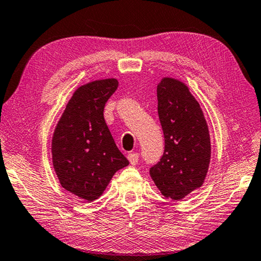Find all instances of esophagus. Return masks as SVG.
Returning <instances> with one entry per match:
<instances>
[{
	"instance_id": "34e87169",
	"label": "esophagus",
	"mask_w": 261,
	"mask_h": 261,
	"mask_svg": "<svg viewBox=\"0 0 261 261\" xmlns=\"http://www.w3.org/2000/svg\"><path fill=\"white\" fill-rule=\"evenodd\" d=\"M127 158H128V161H129L132 165H136V164H138V162H139V154L135 153V152L128 153Z\"/></svg>"
}]
</instances>
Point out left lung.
Returning a JSON list of instances; mask_svg holds the SVG:
<instances>
[{
  "instance_id": "1",
  "label": "left lung",
  "mask_w": 261,
  "mask_h": 261,
  "mask_svg": "<svg viewBox=\"0 0 261 261\" xmlns=\"http://www.w3.org/2000/svg\"><path fill=\"white\" fill-rule=\"evenodd\" d=\"M157 98L165 149L150 176L165 197L180 200L204 184L211 159L208 127L199 103L180 80L163 77Z\"/></svg>"
}]
</instances>
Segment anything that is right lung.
<instances>
[{
	"mask_svg": "<svg viewBox=\"0 0 261 261\" xmlns=\"http://www.w3.org/2000/svg\"><path fill=\"white\" fill-rule=\"evenodd\" d=\"M117 88L113 77L79 87L54 132L53 165L61 186L87 202L97 199L114 173L129 164L104 120L105 103Z\"/></svg>",
	"mask_w": 261,
	"mask_h": 261,
	"instance_id": "right-lung-1",
	"label": "right lung"
}]
</instances>
